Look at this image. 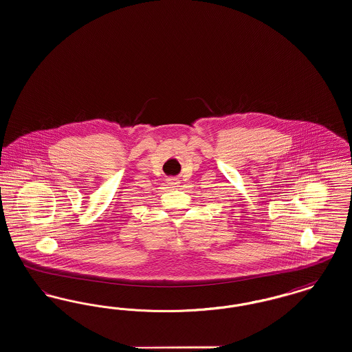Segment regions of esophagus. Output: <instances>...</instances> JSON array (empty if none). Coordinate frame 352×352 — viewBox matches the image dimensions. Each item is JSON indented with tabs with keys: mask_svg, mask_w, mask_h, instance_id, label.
<instances>
[{
	"mask_svg": "<svg viewBox=\"0 0 352 352\" xmlns=\"http://www.w3.org/2000/svg\"><path fill=\"white\" fill-rule=\"evenodd\" d=\"M168 184H171V186H174V184H178V181H177V179H170Z\"/></svg>",
	"mask_w": 352,
	"mask_h": 352,
	"instance_id": "esophagus-1",
	"label": "esophagus"
}]
</instances>
